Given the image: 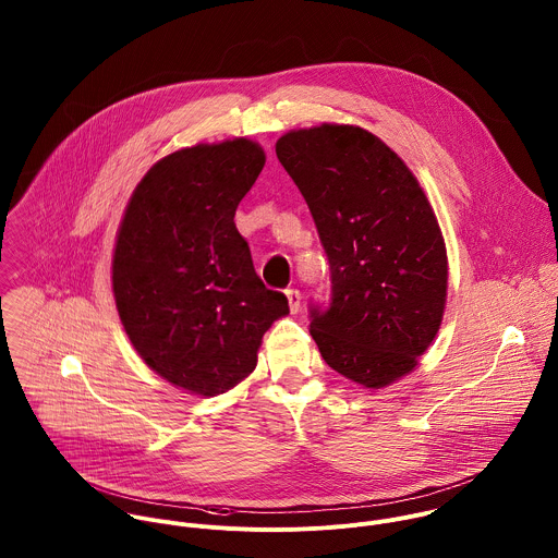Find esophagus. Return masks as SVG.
I'll list each match as a JSON object with an SVG mask.
<instances>
[{
    "label": "esophagus",
    "mask_w": 558,
    "mask_h": 558,
    "mask_svg": "<svg viewBox=\"0 0 558 558\" xmlns=\"http://www.w3.org/2000/svg\"><path fill=\"white\" fill-rule=\"evenodd\" d=\"M284 293H287V300H289V311L295 315V313L300 311V300H302V295H300L298 289H287Z\"/></svg>",
    "instance_id": "obj_1"
}]
</instances>
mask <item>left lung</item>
Segmentation results:
<instances>
[{
	"label": "left lung",
	"mask_w": 558,
	"mask_h": 558,
	"mask_svg": "<svg viewBox=\"0 0 558 558\" xmlns=\"http://www.w3.org/2000/svg\"><path fill=\"white\" fill-rule=\"evenodd\" d=\"M276 154L304 195L330 263L332 302L311 311L324 361L365 389L420 365L448 300L437 215L407 162L348 123L289 130Z\"/></svg>",
	"instance_id": "left-lung-1"
}]
</instances>
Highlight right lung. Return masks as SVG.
Here are the masks:
<instances>
[{
    "label": "right lung",
    "instance_id": "1",
    "mask_svg": "<svg viewBox=\"0 0 558 558\" xmlns=\"http://www.w3.org/2000/svg\"><path fill=\"white\" fill-rule=\"evenodd\" d=\"M263 167L265 149L245 136L167 154L132 191L117 230L112 295L123 330L151 372L193 396L245 380L263 335L289 315L234 226Z\"/></svg>",
    "mask_w": 558,
    "mask_h": 558
}]
</instances>
